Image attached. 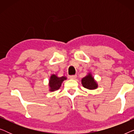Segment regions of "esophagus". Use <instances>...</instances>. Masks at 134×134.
Wrapping results in <instances>:
<instances>
[{
	"mask_svg": "<svg viewBox=\"0 0 134 134\" xmlns=\"http://www.w3.org/2000/svg\"><path fill=\"white\" fill-rule=\"evenodd\" d=\"M76 77H77V76H76V75H72V76H69V78H70L71 79H72V80L76 79Z\"/></svg>",
	"mask_w": 134,
	"mask_h": 134,
	"instance_id": "1",
	"label": "esophagus"
}]
</instances>
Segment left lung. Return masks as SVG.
<instances>
[{
    "label": "left lung",
    "mask_w": 134,
    "mask_h": 134,
    "mask_svg": "<svg viewBox=\"0 0 134 134\" xmlns=\"http://www.w3.org/2000/svg\"><path fill=\"white\" fill-rule=\"evenodd\" d=\"M81 83L84 88L90 90H95L98 87V84L91 72H88L87 76L82 79Z\"/></svg>",
    "instance_id": "left-lung-1"
}]
</instances>
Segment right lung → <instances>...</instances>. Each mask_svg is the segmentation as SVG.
Wrapping results in <instances>:
<instances>
[{"mask_svg":"<svg viewBox=\"0 0 134 134\" xmlns=\"http://www.w3.org/2000/svg\"><path fill=\"white\" fill-rule=\"evenodd\" d=\"M67 77L65 76L58 77L57 74H52L49 80V88L50 91L58 90L61 87L64 80H66Z\"/></svg>","mask_w":134,"mask_h":134,"instance_id":"obj_1","label":"right lung"}]
</instances>
